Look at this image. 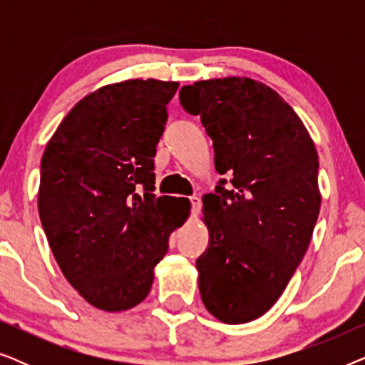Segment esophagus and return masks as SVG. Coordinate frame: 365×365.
I'll return each instance as SVG.
<instances>
[{"label":"esophagus","instance_id":"34e87169","mask_svg":"<svg viewBox=\"0 0 365 365\" xmlns=\"http://www.w3.org/2000/svg\"><path fill=\"white\" fill-rule=\"evenodd\" d=\"M189 202H191L192 214H197L199 209H201V199H199L197 196H191L189 197Z\"/></svg>","mask_w":365,"mask_h":365}]
</instances>
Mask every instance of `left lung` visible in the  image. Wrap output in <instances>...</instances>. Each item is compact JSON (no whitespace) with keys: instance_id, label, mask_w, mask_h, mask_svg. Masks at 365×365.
<instances>
[{"instance_id":"8db88e82","label":"left lung","mask_w":365,"mask_h":365,"mask_svg":"<svg viewBox=\"0 0 365 365\" xmlns=\"http://www.w3.org/2000/svg\"><path fill=\"white\" fill-rule=\"evenodd\" d=\"M184 111L201 116L219 179L204 196L209 246L197 257L209 312L244 324L271 309L311 242L321 194L307 129L271 88L249 78L182 86Z\"/></svg>"}]
</instances>
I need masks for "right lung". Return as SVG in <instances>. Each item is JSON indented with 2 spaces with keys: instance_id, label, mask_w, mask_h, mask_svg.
<instances>
[{
  "instance_id": "right-lung-1",
  "label": "right lung",
  "mask_w": 365,
  "mask_h": 365,
  "mask_svg": "<svg viewBox=\"0 0 365 365\" xmlns=\"http://www.w3.org/2000/svg\"><path fill=\"white\" fill-rule=\"evenodd\" d=\"M178 83L131 79L81 99L41 159L38 211L68 282L108 312L151 291L189 206L154 194V156ZM181 199V197H179Z\"/></svg>"
}]
</instances>
